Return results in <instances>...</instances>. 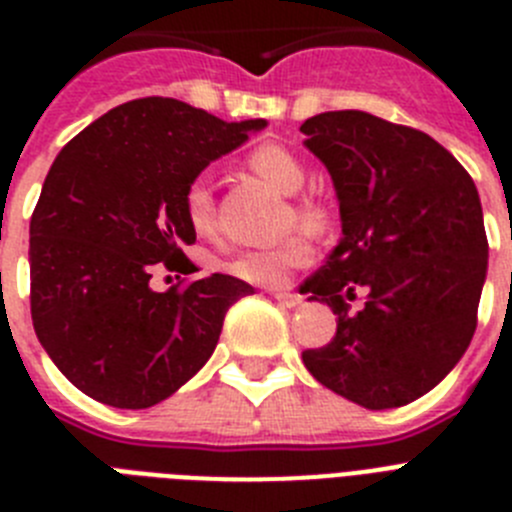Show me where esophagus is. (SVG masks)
<instances>
[{
    "instance_id": "34e87169",
    "label": "esophagus",
    "mask_w": 512,
    "mask_h": 512,
    "mask_svg": "<svg viewBox=\"0 0 512 512\" xmlns=\"http://www.w3.org/2000/svg\"><path fill=\"white\" fill-rule=\"evenodd\" d=\"M274 300H277L282 307H300L302 305V297L292 295V292H274Z\"/></svg>"
}]
</instances>
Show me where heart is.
I'll use <instances>...</instances> for the list:
<instances>
[{"instance_id":"obj_1","label":"heart","mask_w":512,"mask_h":512,"mask_svg":"<svg viewBox=\"0 0 512 512\" xmlns=\"http://www.w3.org/2000/svg\"><path fill=\"white\" fill-rule=\"evenodd\" d=\"M246 166L264 182L279 189L282 194H297L305 187L307 171L300 158L289 148L277 146V143H261L253 148L246 158ZM184 215L187 223L197 235H210L215 230V200H212V189L205 179H194L184 189ZM330 207L325 205L315 194H300L292 202V215L289 223L297 220L302 228L320 233L330 225ZM312 246L305 233L289 235L287 241L271 248H248V251L235 253L233 259L225 264L228 274L248 284H259V287H277L287 279L292 269H300L310 261Z\"/></svg>"}]
</instances>
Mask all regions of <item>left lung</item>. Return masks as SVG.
Here are the masks:
<instances>
[{"label": "left lung", "instance_id": "left-lung-1", "mask_svg": "<svg viewBox=\"0 0 512 512\" xmlns=\"http://www.w3.org/2000/svg\"><path fill=\"white\" fill-rule=\"evenodd\" d=\"M336 187L343 238L305 282L338 315L307 372L361 408H400L459 364L487 277L482 205L467 169L431 135L359 110L302 122ZM364 288L365 307L347 300Z\"/></svg>", "mask_w": 512, "mask_h": 512}]
</instances>
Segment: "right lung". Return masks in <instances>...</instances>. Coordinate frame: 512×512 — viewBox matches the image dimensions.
I'll list each match as a JSON object with an SVG mask.
<instances>
[{
	"label": "right lung",
	"mask_w": 512,
	"mask_h": 512,
	"mask_svg": "<svg viewBox=\"0 0 512 512\" xmlns=\"http://www.w3.org/2000/svg\"><path fill=\"white\" fill-rule=\"evenodd\" d=\"M261 128L266 120L223 122L146 97L94 120L56 156L30 217V312L38 341L84 395L151 408L212 356L225 312L251 284L212 274L153 292L151 277L192 274L184 189Z\"/></svg>",
	"instance_id": "add662e5"
}]
</instances>
